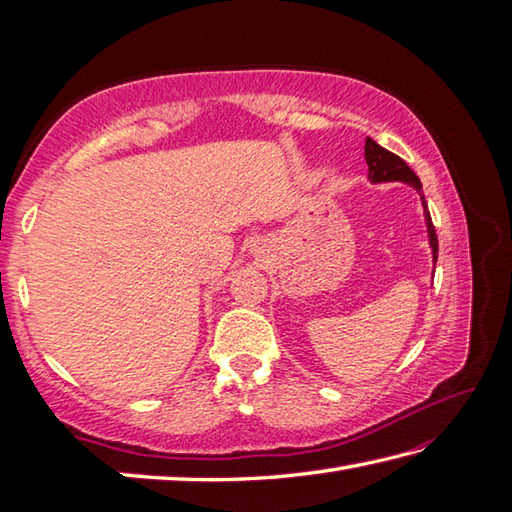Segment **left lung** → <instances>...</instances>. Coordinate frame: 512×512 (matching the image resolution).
<instances>
[{
  "mask_svg": "<svg viewBox=\"0 0 512 512\" xmlns=\"http://www.w3.org/2000/svg\"><path fill=\"white\" fill-rule=\"evenodd\" d=\"M365 160L369 167V180L372 182H407L413 189L420 193V200L424 204V217H427V228H429V244L433 248V262L438 259V235H436V226L431 222V215L427 209V200L422 195V182L420 178L413 173V169L407 165L400 156L391 154L385 147H380L376 140L367 138L365 140Z\"/></svg>",
  "mask_w": 512,
  "mask_h": 512,
  "instance_id": "1",
  "label": "left lung"
}]
</instances>
